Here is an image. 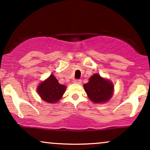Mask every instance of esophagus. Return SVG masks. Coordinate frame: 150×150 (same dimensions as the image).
<instances>
[{
    "mask_svg": "<svg viewBox=\"0 0 150 150\" xmlns=\"http://www.w3.org/2000/svg\"><path fill=\"white\" fill-rule=\"evenodd\" d=\"M81 82H81L80 80H74V83L78 84V85H80Z\"/></svg>",
    "mask_w": 150,
    "mask_h": 150,
    "instance_id": "1",
    "label": "esophagus"
}]
</instances>
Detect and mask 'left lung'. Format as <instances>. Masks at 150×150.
<instances>
[{
    "mask_svg": "<svg viewBox=\"0 0 150 150\" xmlns=\"http://www.w3.org/2000/svg\"><path fill=\"white\" fill-rule=\"evenodd\" d=\"M90 101L95 104H104L112 97L114 85L111 80L95 73L89 78V82L83 85Z\"/></svg>",
    "mask_w": 150,
    "mask_h": 150,
    "instance_id": "1",
    "label": "left lung"
}]
</instances>
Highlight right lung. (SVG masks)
Listing matches in <instances>:
<instances>
[{"instance_id": "right-lung-1", "label": "right lung", "mask_w": 150, "mask_h": 150, "mask_svg": "<svg viewBox=\"0 0 150 150\" xmlns=\"http://www.w3.org/2000/svg\"><path fill=\"white\" fill-rule=\"evenodd\" d=\"M65 89L66 86L60 84L52 74L41 82L37 87V93L41 99L49 104L57 103L63 97Z\"/></svg>"}]
</instances>
